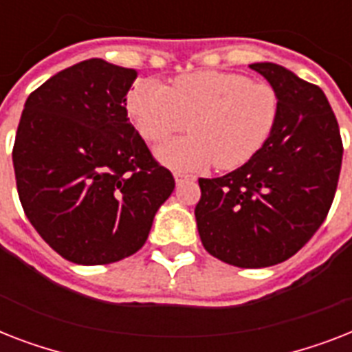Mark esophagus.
I'll use <instances>...</instances> for the list:
<instances>
[{"label": "esophagus", "instance_id": "1", "mask_svg": "<svg viewBox=\"0 0 352 352\" xmlns=\"http://www.w3.org/2000/svg\"><path fill=\"white\" fill-rule=\"evenodd\" d=\"M173 177H175L177 184H182V182H188V181H195V177L186 175V173H181V171H177Z\"/></svg>", "mask_w": 352, "mask_h": 352}]
</instances>
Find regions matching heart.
<instances>
[{
    "label": "heart",
    "instance_id": "heart-1",
    "mask_svg": "<svg viewBox=\"0 0 352 352\" xmlns=\"http://www.w3.org/2000/svg\"><path fill=\"white\" fill-rule=\"evenodd\" d=\"M127 113L148 142H162L182 131L188 137L157 148L162 164L173 170H203L215 162L235 170L267 144L279 118V95L267 82L245 74L195 71L171 85L140 80L127 95Z\"/></svg>",
    "mask_w": 352,
    "mask_h": 352
}]
</instances>
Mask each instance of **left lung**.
I'll use <instances>...</instances> for the list:
<instances>
[{"instance_id": "obj_1", "label": "left lung", "mask_w": 352, "mask_h": 352, "mask_svg": "<svg viewBox=\"0 0 352 352\" xmlns=\"http://www.w3.org/2000/svg\"><path fill=\"white\" fill-rule=\"evenodd\" d=\"M279 95V118L259 153L217 179H199L203 246L241 268L292 257L322 226L338 186L344 144L318 85L278 63H252Z\"/></svg>"}]
</instances>
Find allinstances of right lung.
<instances>
[{"label": "right lung", "instance_id": "obj_1", "mask_svg": "<svg viewBox=\"0 0 352 352\" xmlns=\"http://www.w3.org/2000/svg\"><path fill=\"white\" fill-rule=\"evenodd\" d=\"M135 69L91 58L32 91L12 148L30 225L63 259L107 265L142 248L175 179L127 118Z\"/></svg>", "mask_w": 352, "mask_h": 352}]
</instances>
